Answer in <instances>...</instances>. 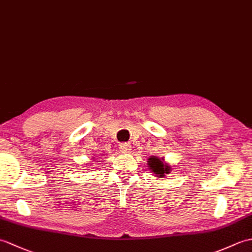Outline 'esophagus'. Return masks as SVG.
Returning <instances> with one entry per match:
<instances>
[{
	"instance_id": "34e87169",
	"label": "esophagus",
	"mask_w": 252,
	"mask_h": 252,
	"mask_svg": "<svg viewBox=\"0 0 252 252\" xmlns=\"http://www.w3.org/2000/svg\"><path fill=\"white\" fill-rule=\"evenodd\" d=\"M119 149L121 151V153L123 154H127V153H131L132 151V146L130 143H122L120 144V147Z\"/></svg>"
}]
</instances>
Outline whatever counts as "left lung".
Returning a JSON list of instances; mask_svg holds the SVG:
<instances>
[{"mask_svg": "<svg viewBox=\"0 0 252 252\" xmlns=\"http://www.w3.org/2000/svg\"><path fill=\"white\" fill-rule=\"evenodd\" d=\"M148 167L152 170L154 174H156V178H163L165 174L170 173L171 168L170 165L163 162V159H159L157 157L148 158Z\"/></svg>", "mask_w": 252, "mask_h": 252, "instance_id": "1", "label": "left lung"}]
</instances>
